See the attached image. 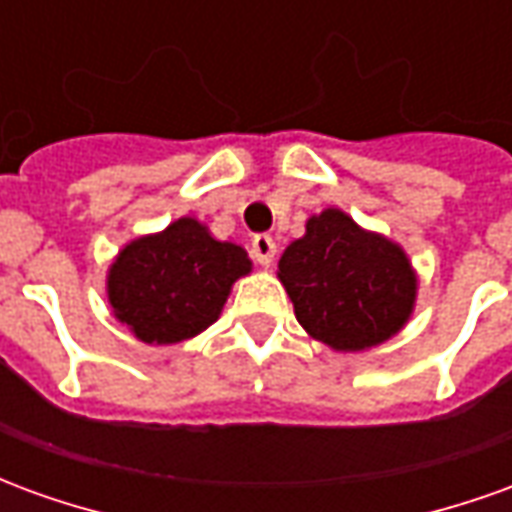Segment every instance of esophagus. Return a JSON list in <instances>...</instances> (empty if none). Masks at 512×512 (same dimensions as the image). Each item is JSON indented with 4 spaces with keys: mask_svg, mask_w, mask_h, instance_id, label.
<instances>
[{
    "mask_svg": "<svg viewBox=\"0 0 512 512\" xmlns=\"http://www.w3.org/2000/svg\"><path fill=\"white\" fill-rule=\"evenodd\" d=\"M249 252H252V257H255L260 266H271V263H274V255H277V241H274L271 235H255Z\"/></svg>",
    "mask_w": 512,
    "mask_h": 512,
    "instance_id": "obj_1",
    "label": "esophagus"
}]
</instances>
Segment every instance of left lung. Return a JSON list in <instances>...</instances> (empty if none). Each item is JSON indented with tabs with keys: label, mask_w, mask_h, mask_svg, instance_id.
Instances as JSON below:
<instances>
[{
	"label": "left lung",
	"mask_w": 512,
	"mask_h": 512,
	"mask_svg": "<svg viewBox=\"0 0 512 512\" xmlns=\"http://www.w3.org/2000/svg\"><path fill=\"white\" fill-rule=\"evenodd\" d=\"M277 277L304 332L343 354L395 337L417 304V271L403 246L340 208L307 219V233L279 257Z\"/></svg>",
	"instance_id": "1"
}]
</instances>
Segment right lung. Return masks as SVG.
<instances>
[{
	"label": "right lung",
	"instance_id": "obj_1",
	"mask_svg": "<svg viewBox=\"0 0 512 512\" xmlns=\"http://www.w3.org/2000/svg\"><path fill=\"white\" fill-rule=\"evenodd\" d=\"M252 271L244 246L219 241L194 216L128 241L109 266L106 296L120 323L147 345H175L219 321L224 301Z\"/></svg>",
	"mask_w": 512,
	"mask_h": 512
}]
</instances>
